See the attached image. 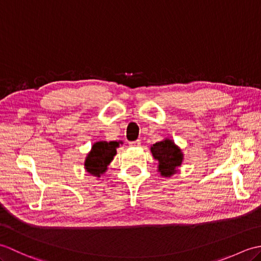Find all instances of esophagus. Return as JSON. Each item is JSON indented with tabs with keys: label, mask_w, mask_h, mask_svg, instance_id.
Instances as JSON below:
<instances>
[{
	"label": "esophagus",
	"mask_w": 261,
	"mask_h": 261,
	"mask_svg": "<svg viewBox=\"0 0 261 261\" xmlns=\"http://www.w3.org/2000/svg\"><path fill=\"white\" fill-rule=\"evenodd\" d=\"M141 145L140 140H136V141H131L130 142V147H139Z\"/></svg>",
	"instance_id": "34e87169"
}]
</instances>
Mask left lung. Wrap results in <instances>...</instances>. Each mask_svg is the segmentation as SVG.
Segmentation results:
<instances>
[{"label": "left lung", "instance_id": "8db88e82", "mask_svg": "<svg viewBox=\"0 0 261 261\" xmlns=\"http://www.w3.org/2000/svg\"><path fill=\"white\" fill-rule=\"evenodd\" d=\"M151 153L153 158L158 160V170L160 171V175L165 177L174 175L182 162L180 149L175 145L173 140L169 139L154 143L151 147Z\"/></svg>", "mask_w": 261, "mask_h": 261}]
</instances>
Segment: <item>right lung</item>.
<instances>
[{
	"mask_svg": "<svg viewBox=\"0 0 261 261\" xmlns=\"http://www.w3.org/2000/svg\"><path fill=\"white\" fill-rule=\"evenodd\" d=\"M118 147L119 142L116 141H98L94 143L91 152L87 154L85 159L86 171L93 176H101L113 160Z\"/></svg>",
	"mask_w": 261,
	"mask_h": 261,
	"instance_id": "1",
	"label": "right lung"
}]
</instances>
